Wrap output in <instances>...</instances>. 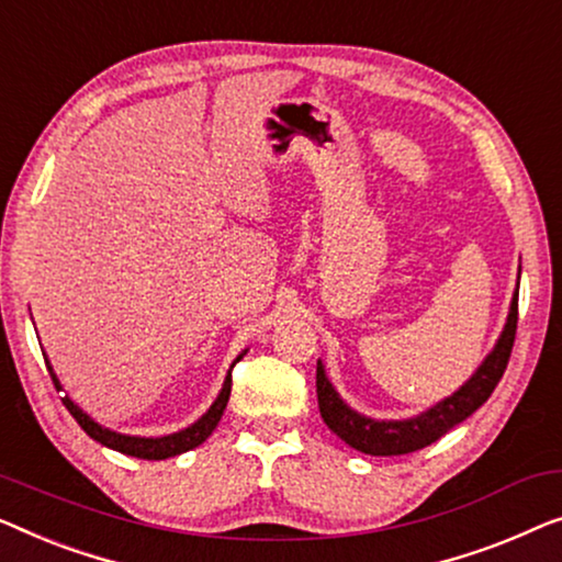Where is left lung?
<instances>
[{
	"mask_svg": "<svg viewBox=\"0 0 562 562\" xmlns=\"http://www.w3.org/2000/svg\"><path fill=\"white\" fill-rule=\"evenodd\" d=\"M517 300H519V282L515 295L509 303V315L504 323L494 349L486 353V359L479 363V369L450 394V397L436 402V405L423 409L420 415L405 417V420H374L357 413L344 402L336 386L330 384L326 367L318 359V371H315V390H318V407L323 420L330 430L341 438L346 446L361 450L367 456H405L415 453L438 438L453 430L458 423L476 413L484 402L492 397L494 386L507 369L512 346H515L517 334Z\"/></svg>",
	"mask_w": 562,
	"mask_h": 562,
	"instance_id": "1",
	"label": "left lung"
}]
</instances>
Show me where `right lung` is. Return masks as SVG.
<instances>
[{
	"label": "right lung",
	"instance_id": "right-lung-1",
	"mask_svg": "<svg viewBox=\"0 0 562 562\" xmlns=\"http://www.w3.org/2000/svg\"><path fill=\"white\" fill-rule=\"evenodd\" d=\"M41 349H43V346H41ZM244 353H247V349H244L239 357L234 359L232 367H228L226 379H224V386H221L218 397L213 400V405L205 409V413L199 417V420L191 423L183 430L170 432V436H157V438L126 436V432H116L112 428H104V425L93 420V417L89 413H83V409L78 407L76 402L68 397V394H66V397H63V405H66L68 413L76 417V423L86 430V436H91L93 440L101 442V446H106V448H112V450H120V453H124V456L145 458V461H165V458L180 456V453H186V450H193L195 446H201V442L209 438L213 430H216L221 415H224V409H226L228 394H232V369L236 367V361L244 359ZM43 357H45V363H47V371H50V376H53L55 390L63 392V384H60L58 374H55V371H53L50 361H47V353H43Z\"/></svg>",
	"mask_w": 562,
	"mask_h": 562
}]
</instances>
